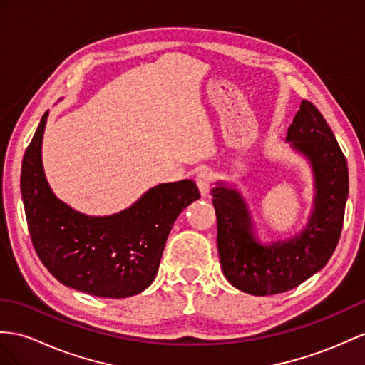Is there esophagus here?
<instances>
[{
	"label": "esophagus",
	"instance_id": "1",
	"mask_svg": "<svg viewBox=\"0 0 365 365\" xmlns=\"http://www.w3.org/2000/svg\"><path fill=\"white\" fill-rule=\"evenodd\" d=\"M195 180H197L200 192H201L202 195L209 193L210 185H212V182H213V173H212L210 168L201 167L200 170L197 172V176H195Z\"/></svg>",
	"mask_w": 365,
	"mask_h": 365
}]
</instances>
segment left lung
<instances>
[{"mask_svg":"<svg viewBox=\"0 0 365 365\" xmlns=\"http://www.w3.org/2000/svg\"><path fill=\"white\" fill-rule=\"evenodd\" d=\"M287 140L309 159L316 178L313 215L294 238L269 246L259 243L238 192L223 185L212 189L221 268L229 283L254 296L289 291L321 271L342 232L349 167L322 113L309 101H302Z\"/></svg>","mask_w":365,"mask_h":365,"instance_id":"8db88e82","label":"left lung"}]
</instances>
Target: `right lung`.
Returning <instances> with one entry per match:
<instances>
[{
  "mask_svg": "<svg viewBox=\"0 0 365 365\" xmlns=\"http://www.w3.org/2000/svg\"><path fill=\"white\" fill-rule=\"evenodd\" d=\"M48 111L21 164V195L32 245L54 277L86 294L122 299L152 285L178 215L200 190L192 180L159 184L127 210L88 217L54 197L41 165Z\"/></svg>",
  "mask_w": 365,
  "mask_h": 365,
  "instance_id": "1",
  "label": "right lung"
}]
</instances>
